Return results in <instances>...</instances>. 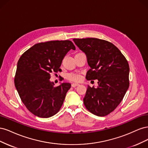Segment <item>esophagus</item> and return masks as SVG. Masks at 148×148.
<instances>
[{"instance_id":"34e87169","label":"esophagus","mask_w":148,"mask_h":148,"mask_svg":"<svg viewBox=\"0 0 148 148\" xmlns=\"http://www.w3.org/2000/svg\"><path fill=\"white\" fill-rule=\"evenodd\" d=\"M78 85H79V84H78V83H73L71 84V86H72V87H75V86H78Z\"/></svg>"}]
</instances>
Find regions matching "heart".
<instances>
[{
	"label": "heart",
	"instance_id": "1",
	"mask_svg": "<svg viewBox=\"0 0 148 148\" xmlns=\"http://www.w3.org/2000/svg\"><path fill=\"white\" fill-rule=\"evenodd\" d=\"M82 78V75L77 73H71L67 75V79L71 82H79Z\"/></svg>",
	"mask_w": 148,
	"mask_h": 148
}]
</instances>
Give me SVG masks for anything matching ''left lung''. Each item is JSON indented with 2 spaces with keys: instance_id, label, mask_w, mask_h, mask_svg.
I'll use <instances>...</instances> for the list:
<instances>
[{
  "instance_id": "left-lung-1",
  "label": "left lung",
  "mask_w": 148,
  "mask_h": 148,
  "mask_svg": "<svg viewBox=\"0 0 148 148\" xmlns=\"http://www.w3.org/2000/svg\"><path fill=\"white\" fill-rule=\"evenodd\" d=\"M73 41L86 53L91 67L86 79H98L96 88L88 86L84 104L91 113L104 117L119 105L129 87L128 61L117 47L106 40L89 38Z\"/></svg>"
}]
</instances>
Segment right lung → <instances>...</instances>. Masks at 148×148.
Here are the masks:
<instances>
[{
  "mask_svg": "<svg viewBox=\"0 0 148 148\" xmlns=\"http://www.w3.org/2000/svg\"><path fill=\"white\" fill-rule=\"evenodd\" d=\"M70 49L75 50V46L69 40L39 42L18 61L15 86L21 101L34 115L48 118L60 110L71 84L54 87L49 79L52 73L61 70L62 60Z\"/></svg>",
  "mask_w": 148,
  "mask_h": 148,
  "instance_id": "add662e5",
  "label": "right lung"
}]
</instances>
